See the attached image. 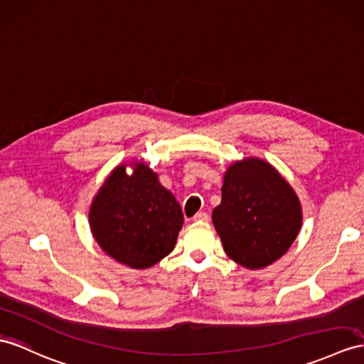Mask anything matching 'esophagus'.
Segmentation results:
<instances>
[{
	"instance_id": "34e87169",
	"label": "esophagus",
	"mask_w": 364,
	"mask_h": 364,
	"mask_svg": "<svg viewBox=\"0 0 364 364\" xmlns=\"http://www.w3.org/2000/svg\"><path fill=\"white\" fill-rule=\"evenodd\" d=\"M193 219L196 220V223H207V220H208L210 218H208V215H207L205 211H199L198 215H194V218H193Z\"/></svg>"
}]
</instances>
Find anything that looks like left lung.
<instances>
[{
	"instance_id": "8db88e82",
	"label": "left lung",
	"mask_w": 364,
	"mask_h": 364,
	"mask_svg": "<svg viewBox=\"0 0 364 364\" xmlns=\"http://www.w3.org/2000/svg\"><path fill=\"white\" fill-rule=\"evenodd\" d=\"M213 225L236 264L256 270L273 264L296 239L303 210L277 168L258 157L233 162L224 174Z\"/></svg>"
}]
</instances>
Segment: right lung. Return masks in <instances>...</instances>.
Here are the masks:
<instances>
[{
  "label": "right lung",
  "mask_w": 364,
  "mask_h": 364,
  "mask_svg": "<svg viewBox=\"0 0 364 364\" xmlns=\"http://www.w3.org/2000/svg\"><path fill=\"white\" fill-rule=\"evenodd\" d=\"M127 166L133 168L131 175ZM182 225L179 202L141 161L115 166L90 208L97 244L131 269H149L170 255Z\"/></svg>",
  "instance_id": "add662e5"
}]
</instances>
